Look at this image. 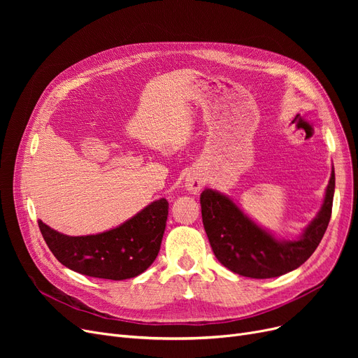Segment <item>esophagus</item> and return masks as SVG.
Segmentation results:
<instances>
[{
  "label": "esophagus",
  "instance_id": "34e87169",
  "mask_svg": "<svg viewBox=\"0 0 358 358\" xmlns=\"http://www.w3.org/2000/svg\"><path fill=\"white\" fill-rule=\"evenodd\" d=\"M184 184H185V189L193 194H196L201 189V180L199 177H194V176L185 178Z\"/></svg>",
  "mask_w": 358,
  "mask_h": 358
}]
</instances>
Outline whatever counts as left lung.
Here are the masks:
<instances>
[{
    "mask_svg": "<svg viewBox=\"0 0 358 358\" xmlns=\"http://www.w3.org/2000/svg\"><path fill=\"white\" fill-rule=\"evenodd\" d=\"M335 173L322 208L296 241H280L259 228L228 197L212 189L200 194L201 217L210 247L228 270L251 278H271L296 270L315 252L332 213Z\"/></svg>",
    "mask_w": 358,
    "mask_h": 358,
    "instance_id": "obj_1",
    "label": "left lung"
}]
</instances>
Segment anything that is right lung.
<instances>
[{"mask_svg": "<svg viewBox=\"0 0 358 358\" xmlns=\"http://www.w3.org/2000/svg\"><path fill=\"white\" fill-rule=\"evenodd\" d=\"M168 201L148 204L120 227L97 235L68 236L39 220L49 250L61 264L84 275L126 280L142 274L155 261L164 236Z\"/></svg>", "mask_w": 358, "mask_h": 358, "instance_id": "1", "label": "right lung"}]
</instances>
